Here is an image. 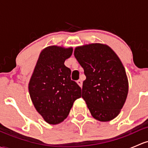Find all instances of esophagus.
Returning a JSON list of instances; mask_svg holds the SVG:
<instances>
[{
    "label": "esophagus",
    "instance_id": "1",
    "mask_svg": "<svg viewBox=\"0 0 148 148\" xmlns=\"http://www.w3.org/2000/svg\"><path fill=\"white\" fill-rule=\"evenodd\" d=\"M77 84L79 85V86L80 87H82V84H83V83H82V81L80 80V79H79L78 81H77Z\"/></svg>",
    "mask_w": 148,
    "mask_h": 148
}]
</instances>
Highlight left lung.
<instances>
[{
    "mask_svg": "<svg viewBox=\"0 0 148 148\" xmlns=\"http://www.w3.org/2000/svg\"><path fill=\"white\" fill-rule=\"evenodd\" d=\"M74 56L84 70L82 98L94 119L109 121L119 115L128 92L124 66L107 45L91 44L77 47Z\"/></svg>",
    "mask_w": 148,
    "mask_h": 148,
    "instance_id": "1",
    "label": "left lung"
}]
</instances>
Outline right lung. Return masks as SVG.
Masks as SVG:
<instances>
[{
	"label": "right lung",
	"instance_id": "1",
	"mask_svg": "<svg viewBox=\"0 0 148 148\" xmlns=\"http://www.w3.org/2000/svg\"><path fill=\"white\" fill-rule=\"evenodd\" d=\"M72 49L57 46L41 52L29 83V92L35 108L49 124H58L69 115L82 88L71 79V69L64 65Z\"/></svg>",
	"mask_w": 148,
	"mask_h": 148
}]
</instances>
